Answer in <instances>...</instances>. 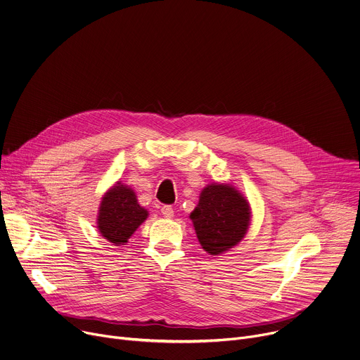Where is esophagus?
Instances as JSON below:
<instances>
[{
  "mask_svg": "<svg viewBox=\"0 0 360 360\" xmlns=\"http://www.w3.org/2000/svg\"><path fill=\"white\" fill-rule=\"evenodd\" d=\"M161 212H162V215L165 217V218H172L174 217V208L171 207V205H164V207L161 208Z\"/></svg>",
  "mask_w": 360,
  "mask_h": 360,
  "instance_id": "34e87169",
  "label": "esophagus"
}]
</instances>
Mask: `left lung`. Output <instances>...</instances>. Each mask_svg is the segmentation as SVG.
Here are the masks:
<instances>
[{
  "mask_svg": "<svg viewBox=\"0 0 360 360\" xmlns=\"http://www.w3.org/2000/svg\"><path fill=\"white\" fill-rule=\"evenodd\" d=\"M198 240L210 255H219L238 245L246 235L250 208L245 196L229 184L207 185L191 212Z\"/></svg>",
  "mask_w": 360,
  "mask_h": 360,
  "instance_id": "8db88e82",
  "label": "left lung"
}]
</instances>
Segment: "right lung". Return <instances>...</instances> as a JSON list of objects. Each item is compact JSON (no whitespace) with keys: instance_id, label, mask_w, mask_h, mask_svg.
Segmentation results:
<instances>
[{"instance_id":"right-lung-1","label":"right lung","mask_w":360,"mask_h":360,"mask_svg":"<svg viewBox=\"0 0 360 360\" xmlns=\"http://www.w3.org/2000/svg\"><path fill=\"white\" fill-rule=\"evenodd\" d=\"M146 218L148 211L138 203L134 189L117 182L102 196L96 228L107 240L120 246L128 242Z\"/></svg>"}]
</instances>
